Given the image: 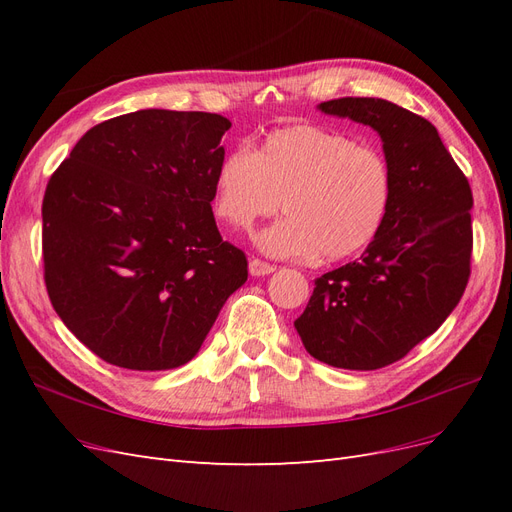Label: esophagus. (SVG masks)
I'll use <instances>...</instances> for the list:
<instances>
[{
	"label": "esophagus",
	"mask_w": 512,
	"mask_h": 512,
	"mask_svg": "<svg viewBox=\"0 0 512 512\" xmlns=\"http://www.w3.org/2000/svg\"><path fill=\"white\" fill-rule=\"evenodd\" d=\"M273 271H275V265H269V262H265V260H258V258L250 260V275L252 277H262V275H269Z\"/></svg>",
	"instance_id": "34e87169"
}]
</instances>
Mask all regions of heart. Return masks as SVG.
<instances>
[{"mask_svg": "<svg viewBox=\"0 0 512 512\" xmlns=\"http://www.w3.org/2000/svg\"><path fill=\"white\" fill-rule=\"evenodd\" d=\"M393 200L382 151L314 123L269 132L258 149L235 147L213 173V207L237 230L282 207L256 245L277 258L342 260L378 237Z\"/></svg>", "mask_w": 512, "mask_h": 512, "instance_id": "1", "label": "heart"}]
</instances>
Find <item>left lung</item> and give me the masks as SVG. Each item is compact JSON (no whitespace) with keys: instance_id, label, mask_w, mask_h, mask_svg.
I'll return each mask as SVG.
<instances>
[{"instance_id":"1","label":"left lung","mask_w":512,"mask_h":512,"mask_svg":"<svg viewBox=\"0 0 512 512\" xmlns=\"http://www.w3.org/2000/svg\"><path fill=\"white\" fill-rule=\"evenodd\" d=\"M318 111L378 132L393 200L361 258L318 277L294 329L322 363L380 369L436 333L466 290L472 190L438 130L406 108L382 98H339Z\"/></svg>"}]
</instances>
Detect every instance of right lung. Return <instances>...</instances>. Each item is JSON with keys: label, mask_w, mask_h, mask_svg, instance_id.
Instances as JSON below:
<instances>
[{"label": "right lung", "mask_w": 512, "mask_h": 512, "mask_svg": "<svg viewBox=\"0 0 512 512\" xmlns=\"http://www.w3.org/2000/svg\"><path fill=\"white\" fill-rule=\"evenodd\" d=\"M230 121L147 108L85 132L42 200L44 282L61 322L102 361H192L247 280L211 211Z\"/></svg>", "instance_id": "add662e5"}]
</instances>
